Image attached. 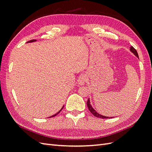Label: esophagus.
I'll return each mask as SVG.
<instances>
[{
    "instance_id": "34e87169",
    "label": "esophagus",
    "mask_w": 152,
    "mask_h": 152,
    "mask_svg": "<svg viewBox=\"0 0 152 152\" xmlns=\"http://www.w3.org/2000/svg\"><path fill=\"white\" fill-rule=\"evenodd\" d=\"M87 80V77L85 75H82L79 77V79H78V84L80 86L84 85Z\"/></svg>"
}]
</instances>
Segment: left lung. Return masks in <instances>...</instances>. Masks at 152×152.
Wrapping results in <instances>:
<instances>
[{"mask_svg":"<svg viewBox=\"0 0 152 152\" xmlns=\"http://www.w3.org/2000/svg\"><path fill=\"white\" fill-rule=\"evenodd\" d=\"M130 50L136 56H137V58H139V56H138V54H137V51H136V50L133 48L132 46H131V48H130ZM87 107H88V108H89V111L91 112V113L94 116H95V117H98V118H113V117H105V116H103V115H100V114H99L98 112H96V110L92 107V106H91V103H90V100H89V99H88V100H87Z\"/></svg>","mask_w":152,"mask_h":152,"instance_id":"left-lung-1","label":"left lung"}]
</instances>
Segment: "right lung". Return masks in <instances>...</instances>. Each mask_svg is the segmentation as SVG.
Listing matches in <instances>:
<instances>
[{
  "instance_id": "add662e5",
  "label": "right lung",
  "mask_w": 152,
  "mask_h": 152,
  "mask_svg": "<svg viewBox=\"0 0 152 152\" xmlns=\"http://www.w3.org/2000/svg\"><path fill=\"white\" fill-rule=\"evenodd\" d=\"M35 41H36V40H30V41H28V42H35ZM63 107H62V108L60 110H59V111L58 112V113H56V114H54V115H52L51 117H55V116H56V115H57L59 113V112H60L61 111V110H62V109L63 108Z\"/></svg>"
}]
</instances>
